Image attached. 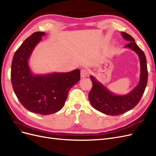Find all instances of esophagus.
<instances>
[{
    "label": "esophagus",
    "mask_w": 156,
    "mask_h": 156,
    "mask_svg": "<svg viewBox=\"0 0 156 156\" xmlns=\"http://www.w3.org/2000/svg\"><path fill=\"white\" fill-rule=\"evenodd\" d=\"M88 71L87 69H82L81 71V77H87L88 75Z\"/></svg>",
    "instance_id": "34e87169"
}]
</instances>
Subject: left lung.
Listing matches in <instances>:
<instances>
[{"instance_id": "left-lung-1", "label": "left lung", "mask_w": 156, "mask_h": 156, "mask_svg": "<svg viewBox=\"0 0 156 156\" xmlns=\"http://www.w3.org/2000/svg\"><path fill=\"white\" fill-rule=\"evenodd\" d=\"M124 38L129 43L125 45L138 55L140 60V73L137 85L125 95H116L92 75L90 76L92 88L88 94V99L95 109L107 115L116 116L124 114L138 104L143 96L148 81V69L146 58L143 51L135 44L133 37L126 32H121Z\"/></svg>"}]
</instances>
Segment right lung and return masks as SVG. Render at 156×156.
Listing matches in <instances>:
<instances>
[{
    "label": "right lung",
    "mask_w": 156,
    "mask_h": 156,
    "mask_svg": "<svg viewBox=\"0 0 156 156\" xmlns=\"http://www.w3.org/2000/svg\"><path fill=\"white\" fill-rule=\"evenodd\" d=\"M45 32H36L23 41L13 55L11 81L13 91L28 111L41 115L53 114L62 109L68 94L80 80V70L67 73L35 75L29 60Z\"/></svg>",
    "instance_id": "add662e5"
}]
</instances>
